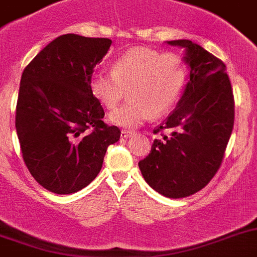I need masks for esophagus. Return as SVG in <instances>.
Segmentation results:
<instances>
[{"mask_svg":"<svg viewBox=\"0 0 257 257\" xmlns=\"http://www.w3.org/2000/svg\"><path fill=\"white\" fill-rule=\"evenodd\" d=\"M133 135H134L133 131H128V130H122L121 131V136H122V138H124V139L131 138Z\"/></svg>","mask_w":257,"mask_h":257,"instance_id":"34e87169","label":"esophagus"}]
</instances>
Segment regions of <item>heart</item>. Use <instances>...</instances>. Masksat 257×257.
I'll use <instances>...</instances> for the list:
<instances>
[{"label": "heart", "instance_id": "heart-1", "mask_svg": "<svg viewBox=\"0 0 257 257\" xmlns=\"http://www.w3.org/2000/svg\"><path fill=\"white\" fill-rule=\"evenodd\" d=\"M187 80L182 58L145 47H135L116 58L112 71L93 74L89 86L102 105L116 107L128 89L131 100L109 114L122 127L140 126L150 116H162L180 99Z\"/></svg>", "mask_w": 257, "mask_h": 257}]
</instances>
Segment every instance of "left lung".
Here are the masks:
<instances>
[{
    "instance_id": "left-lung-1",
    "label": "left lung",
    "mask_w": 257,
    "mask_h": 257,
    "mask_svg": "<svg viewBox=\"0 0 257 257\" xmlns=\"http://www.w3.org/2000/svg\"><path fill=\"white\" fill-rule=\"evenodd\" d=\"M167 43L185 48L190 75L177 107L154 130L159 136L139 168L155 191L181 199L205 187L219 169L234 123V99L219 58L187 39Z\"/></svg>"
}]
</instances>
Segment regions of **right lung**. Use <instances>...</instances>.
I'll return each mask as SVG.
<instances>
[{"label":"right lung","instance_id":"right-lung-1","mask_svg":"<svg viewBox=\"0 0 257 257\" xmlns=\"http://www.w3.org/2000/svg\"><path fill=\"white\" fill-rule=\"evenodd\" d=\"M112 41L65 34L44 47L21 75L15 126L23 159L41 186L58 195L86 187L102 169L117 126L89 86Z\"/></svg>","mask_w":257,"mask_h":257}]
</instances>
